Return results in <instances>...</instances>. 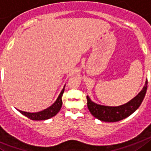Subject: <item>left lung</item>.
I'll use <instances>...</instances> for the list:
<instances>
[{
  "mask_svg": "<svg viewBox=\"0 0 151 151\" xmlns=\"http://www.w3.org/2000/svg\"><path fill=\"white\" fill-rule=\"evenodd\" d=\"M147 89V81H146V83L142 90L135 97L133 98L128 103L119 106H106L98 105L92 102L88 96H86L87 107L90 113L100 121L106 122H119L131 115L138 109L145 98Z\"/></svg>",
  "mask_w": 151,
  "mask_h": 151,
  "instance_id": "8db88e82",
  "label": "left lung"
}]
</instances>
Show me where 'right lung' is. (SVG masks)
<instances>
[{
	"mask_svg": "<svg viewBox=\"0 0 151 151\" xmlns=\"http://www.w3.org/2000/svg\"><path fill=\"white\" fill-rule=\"evenodd\" d=\"M64 91H65V88L61 90V93L58 96L55 103H54L52 106H51L50 107H48V109L43 110V111L35 112V113L23 112V111H20V110H18V111L23 115H24L25 116H27V118L31 119V120H35V121L38 120L39 121V120H46V119H50V118L55 116L61 109V106H62V99H61V97H62L63 93H64Z\"/></svg>",
	"mask_w": 151,
	"mask_h": 151,
	"instance_id": "1",
	"label": "right lung"
}]
</instances>
